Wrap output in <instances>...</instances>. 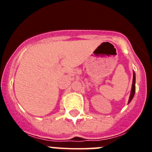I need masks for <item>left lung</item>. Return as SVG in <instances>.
Here are the masks:
<instances>
[{
    "mask_svg": "<svg viewBox=\"0 0 152 152\" xmlns=\"http://www.w3.org/2000/svg\"><path fill=\"white\" fill-rule=\"evenodd\" d=\"M135 73L133 72V80H132V91H131V94H130V96H129V103L131 102V100H132V98H133L134 95H135Z\"/></svg>",
    "mask_w": 152,
    "mask_h": 152,
    "instance_id": "8db88e82",
    "label": "left lung"
}]
</instances>
